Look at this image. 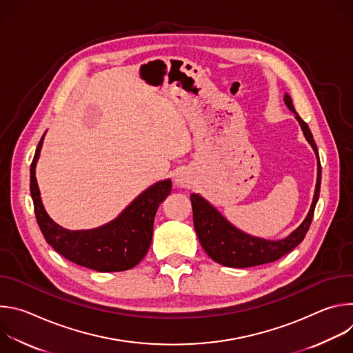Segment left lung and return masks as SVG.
Here are the masks:
<instances>
[{
	"label": "left lung",
	"instance_id": "obj_1",
	"mask_svg": "<svg viewBox=\"0 0 353 353\" xmlns=\"http://www.w3.org/2000/svg\"><path fill=\"white\" fill-rule=\"evenodd\" d=\"M46 132L37 143L30 165V195L46 241L65 259L94 271L119 272L135 267L146 253L148 237L152 239L157 211L170 194L172 181L168 179L150 185L114 221L103 226L89 230L64 229L46 212L36 180V163Z\"/></svg>",
	"mask_w": 353,
	"mask_h": 353
}]
</instances>
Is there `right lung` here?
<instances>
[{
	"mask_svg": "<svg viewBox=\"0 0 353 353\" xmlns=\"http://www.w3.org/2000/svg\"><path fill=\"white\" fill-rule=\"evenodd\" d=\"M283 102L288 106V109L296 114V120L299 121L301 130H303L306 139L314 149L316 155H319L312 131H310L309 125L303 120H301L297 116V113L294 112V108L292 105V99L288 93L283 97ZM320 174H321V172H320V165H319V177H317V185H316L314 198H313V205H312V210H310L306 221L292 234H289L286 239L279 240V241H270V240L253 237V236L243 233L241 230H239L234 226H232L230 223H228L226 219L214 207H211L204 198H201L196 194H192L191 195V205H192L194 222H195V225L199 223L204 226V234L208 237V240H210L208 245L210 247L208 248V245H205V243L203 240H201V244L204 245L205 251L210 254L211 259H214L216 263H219L225 267L247 268V267L261 265V264H267V263L279 260L282 256L290 253V251L305 239L307 226L312 222L313 211H314V207L317 204V199L320 195V183H321ZM204 223H206L205 225H203ZM211 223L214 225H218L219 229L214 231L210 230V233L208 234L206 228L209 227ZM198 237H203V234Z\"/></svg>",
	"mask_w": 353,
	"mask_h": 353,
	"instance_id": "right-lung-1",
	"label": "right lung"
}]
</instances>
